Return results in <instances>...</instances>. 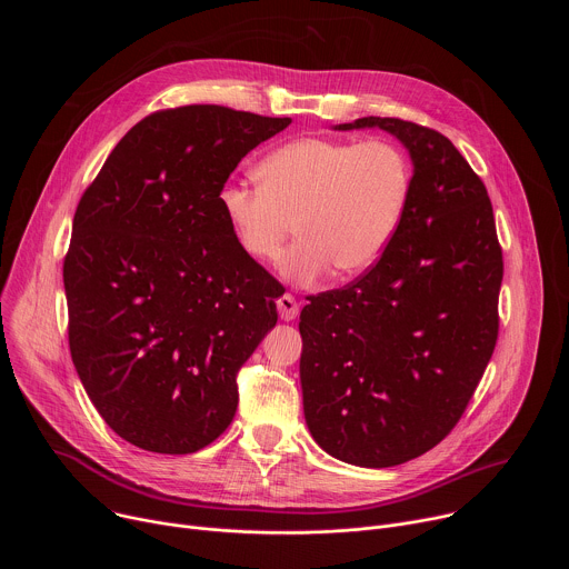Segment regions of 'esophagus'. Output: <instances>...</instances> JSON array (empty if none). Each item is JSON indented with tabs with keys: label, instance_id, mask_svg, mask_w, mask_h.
I'll use <instances>...</instances> for the list:
<instances>
[{
	"label": "esophagus",
	"instance_id": "obj_1",
	"mask_svg": "<svg viewBox=\"0 0 569 569\" xmlns=\"http://www.w3.org/2000/svg\"><path fill=\"white\" fill-rule=\"evenodd\" d=\"M277 308H279V317L283 321H292L297 315H299V303L295 301L292 295H281L277 299Z\"/></svg>",
	"mask_w": 569,
	"mask_h": 569
}]
</instances>
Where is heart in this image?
I'll return each mask as SVG.
<instances>
[{
  "mask_svg": "<svg viewBox=\"0 0 569 569\" xmlns=\"http://www.w3.org/2000/svg\"><path fill=\"white\" fill-rule=\"evenodd\" d=\"M259 187L224 184L218 202L238 248L277 261L292 231L299 242L281 263L288 281L356 279L387 252L410 200L412 173L389 141L303 137L261 159Z\"/></svg>",
  "mask_w": 569,
  "mask_h": 569,
  "instance_id": "1",
  "label": "heart"
}]
</instances>
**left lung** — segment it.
<instances>
[{
	"mask_svg": "<svg viewBox=\"0 0 569 569\" xmlns=\"http://www.w3.org/2000/svg\"><path fill=\"white\" fill-rule=\"evenodd\" d=\"M412 159V189L382 259L303 306L299 378L321 450L389 468L435 448L461 419L498 340L502 250L481 180L437 130L365 117Z\"/></svg>",
	"mask_w": 569,
	"mask_h": 569,
	"instance_id": "8db88e82",
	"label": "left lung"
}]
</instances>
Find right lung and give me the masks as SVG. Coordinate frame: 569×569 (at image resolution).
<instances>
[{
    "label": "right lung",
    "mask_w": 569,
    "mask_h": 569,
    "mask_svg": "<svg viewBox=\"0 0 569 569\" xmlns=\"http://www.w3.org/2000/svg\"><path fill=\"white\" fill-rule=\"evenodd\" d=\"M290 123L220 106L154 112L78 202L62 268L71 360L137 448L198 452L236 415V373L274 329L281 283L238 248L218 196Z\"/></svg>",
    "instance_id": "right-lung-1"
}]
</instances>
